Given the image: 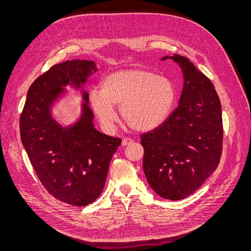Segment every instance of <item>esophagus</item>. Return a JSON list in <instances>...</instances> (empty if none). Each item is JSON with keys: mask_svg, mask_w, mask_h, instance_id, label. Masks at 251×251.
I'll use <instances>...</instances> for the list:
<instances>
[{"mask_svg": "<svg viewBox=\"0 0 251 251\" xmlns=\"http://www.w3.org/2000/svg\"><path fill=\"white\" fill-rule=\"evenodd\" d=\"M133 143V140L130 138H124L123 141H121V144H123V147H126V146H130V144Z\"/></svg>", "mask_w": 251, "mask_h": 251, "instance_id": "esophagus-1", "label": "esophagus"}]
</instances>
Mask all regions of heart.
I'll return each instance as SVG.
<instances>
[{
    "label": "heart",
    "instance_id": "heart-1",
    "mask_svg": "<svg viewBox=\"0 0 251 251\" xmlns=\"http://www.w3.org/2000/svg\"><path fill=\"white\" fill-rule=\"evenodd\" d=\"M88 100L103 127H113L117 119L115 105H120L121 118L128 127L148 132L169 116L176 101V88L171 79L146 68H128L107 75L102 89L90 90Z\"/></svg>",
    "mask_w": 251,
    "mask_h": 251
}]
</instances>
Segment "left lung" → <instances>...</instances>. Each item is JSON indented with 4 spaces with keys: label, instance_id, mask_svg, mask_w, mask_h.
I'll return each mask as SVG.
<instances>
[{
    "label": "left lung",
    "instance_id": "1",
    "mask_svg": "<svg viewBox=\"0 0 251 251\" xmlns=\"http://www.w3.org/2000/svg\"><path fill=\"white\" fill-rule=\"evenodd\" d=\"M184 85L179 105L162 125L141 135L143 171L153 191L178 201L195 193L218 168L223 121L214 83L189 59L175 54Z\"/></svg>",
    "mask_w": 251,
    "mask_h": 251
}]
</instances>
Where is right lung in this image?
Instances as JSON below:
<instances>
[{"label": "right lung", "instance_id": "right-lung-1", "mask_svg": "<svg viewBox=\"0 0 251 251\" xmlns=\"http://www.w3.org/2000/svg\"><path fill=\"white\" fill-rule=\"evenodd\" d=\"M97 68L92 60L74 59L52 66L30 86L20 118L21 140L47 192L74 206H86L101 194L110 161L121 139L98 132L83 91L79 119L62 126L51 108L72 85L79 89Z\"/></svg>", "mask_w": 251, "mask_h": 251}]
</instances>
